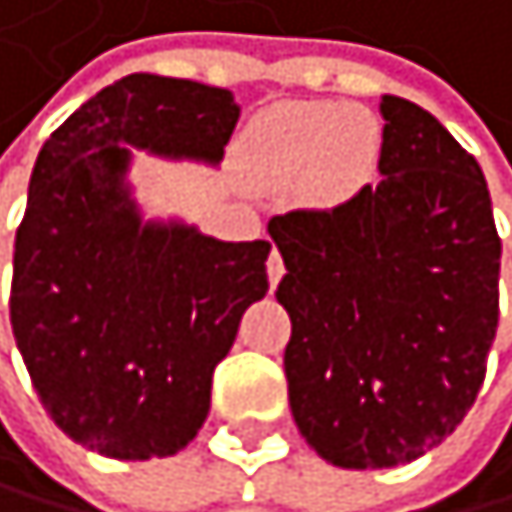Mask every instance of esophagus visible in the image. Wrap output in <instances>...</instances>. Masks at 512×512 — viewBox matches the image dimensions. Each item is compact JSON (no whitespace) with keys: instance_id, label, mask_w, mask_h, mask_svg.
Returning a JSON list of instances; mask_svg holds the SVG:
<instances>
[{"instance_id":"34e87169","label":"esophagus","mask_w":512,"mask_h":512,"mask_svg":"<svg viewBox=\"0 0 512 512\" xmlns=\"http://www.w3.org/2000/svg\"><path fill=\"white\" fill-rule=\"evenodd\" d=\"M283 273H286V264H283V254L273 248L270 251V258H267V280H270V286H277L280 280H283Z\"/></svg>"}]
</instances>
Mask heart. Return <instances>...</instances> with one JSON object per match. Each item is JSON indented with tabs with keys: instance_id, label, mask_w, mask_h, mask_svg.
Wrapping results in <instances>:
<instances>
[{
	"instance_id": "b5f03b06",
	"label": "heart",
	"mask_w": 512,
	"mask_h": 512,
	"mask_svg": "<svg viewBox=\"0 0 512 512\" xmlns=\"http://www.w3.org/2000/svg\"><path fill=\"white\" fill-rule=\"evenodd\" d=\"M242 147L270 182L305 179L314 198L343 201L371 179L381 153V125L359 106L295 100L254 116Z\"/></svg>"
}]
</instances>
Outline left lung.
<instances>
[{
	"mask_svg": "<svg viewBox=\"0 0 512 512\" xmlns=\"http://www.w3.org/2000/svg\"><path fill=\"white\" fill-rule=\"evenodd\" d=\"M381 179L270 220L286 277L289 406L343 469H390L456 431L497 333L500 239L482 166L428 109L381 97Z\"/></svg>",
	"mask_w": 512,
	"mask_h": 512,
	"instance_id": "1",
	"label": "left lung"
}]
</instances>
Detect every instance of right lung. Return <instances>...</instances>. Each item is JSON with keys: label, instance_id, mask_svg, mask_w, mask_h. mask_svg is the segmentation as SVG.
I'll use <instances>...</instances> for the list:
<instances>
[{"label": "right lung", "instance_id": "add662e5", "mask_svg": "<svg viewBox=\"0 0 512 512\" xmlns=\"http://www.w3.org/2000/svg\"><path fill=\"white\" fill-rule=\"evenodd\" d=\"M239 103L223 87L128 75L49 135L15 235L12 330L49 418L109 459L172 456L204 425L210 384L270 242L141 220L131 147L217 166Z\"/></svg>", "mask_w": 512, "mask_h": 512}]
</instances>
